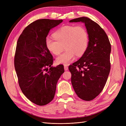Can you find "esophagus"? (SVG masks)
<instances>
[{
    "label": "esophagus",
    "instance_id": "34e87169",
    "mask_svg": "<svg viewBox=\"0 0 126 126\" xmlns=\"http://www.w3.org/2000/svg\"><path fill=\"white\" fill-rule=\"evenodd\" d=\"M64 70H67L68 69V66H67V65H64Z\"/></svg>",
    "mask_w": 126,
    "mask_h": 126
}]
</instances>
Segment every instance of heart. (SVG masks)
I'll return each instance as SVG.
<instances>
[{
	"mask_svg": "<svg viewBox=\"0 0 126 126\" xmlns=\"http://www.w3.org/2000/svg\"><path fill=\"white\" fill-rule=\"evenodd\" d=\"M55 39L47 37L45 44L48 50L55 55L60 54L64 48L66 50L56 58L58 63L68 64L76 56L80 57L86 52L89 44V35L82 26L67 25L62 27L54 33Z\"/></svg>",
	"mask_w": 126,
	"mask_h": 126,
	"instance_id": "1",
	"label": "heart"
}]
</instances>
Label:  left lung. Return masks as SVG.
I'll use <instances>...</instances> for the list:
<instances>
[{
    "label": "left lung",
    "instance_id": "8db88e82",
    "mask_svg": "<svg viewBox=\"0 0 126 126\" xmlns=\"http://www.w3.org/2000/svg\"><path fill=\"white\" fill-rule=\"evenodd\" d=\"M85 24L89 35L86 52L77 62L69 66L72 87L81 99L90 101L101 92L110 70L111 45L105 32L90 18L82 17L69 22Z\"/></svg>",
    "mask_w": 126,
    "mask_h": 126
}]
</instances>
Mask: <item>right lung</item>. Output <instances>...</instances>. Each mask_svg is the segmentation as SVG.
<instances>
[{
    "label": "right lung",
    "instance_id": "obj_1",
    "mask_svg": "<svg viewBox=\"0 0 126 126\" xmlns=\"http://www.w3.org/2000/svg\"><path fill=\"white\" fill-rule=\"evenodd\" d=\"M63 21L36 20L26 27L17 41L14 64L19 85L25 96L37 105L52 100L57 83L64 72L62 64L51 66L53 58L45 44L49 31Z\"/></svg>",
    "mask_w": 126,
    "mask_h": 126
}]
</instances>
